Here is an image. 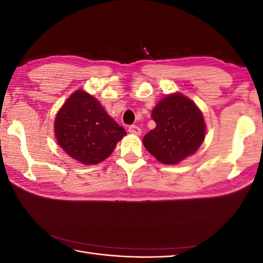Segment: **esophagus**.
Returning <instances> with one entry per match:
<instances>
[{
  "label": "esophagus",
  "instance_id": "34e87169",
  "mask_svg": "<svg viewBox=\"0 0 263 263\" xmlns=\"http://www.w3.org/2000/svg\"><path fill=\"white\" fill-rule=\"evenodd\" d=\"M128 132L130 133V134H134V135H140L141 134V129L139 128L138 126H136V125H133V126H129V128H128Z\"/></svg>",
  "mask_w": 263,
  "mask_h": 263
}]
</instances>
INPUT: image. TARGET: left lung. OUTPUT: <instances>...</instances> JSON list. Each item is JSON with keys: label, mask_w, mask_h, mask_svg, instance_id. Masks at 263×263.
Segmentation results:
<instances>
[{"label": "left lung", "mask_w": 263, "mask_h": 263, "mask_svg": "<svg viewBox=\"0 0 263 263\" xmlns=\"http://www.w3.org/2000/svg\"><path fill=\"white\" fill-rule=\"evenodd\" d=\"M156 128L142 139L158 161L176 164L193 155L205 138L203 114L193 101L180 93L163 98L153 109Z\"/></svg>", "instance_id": "8db88e82"}]
</instances>
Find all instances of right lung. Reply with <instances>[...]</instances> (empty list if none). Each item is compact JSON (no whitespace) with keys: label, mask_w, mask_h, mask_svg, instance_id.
<instances>
[{"label":"right lung","mask_w":263,"mask_h":263,"mask_svg":"<svg viewBox=\"0 0 263 263\" xmlns=\"http://www.w3.org/2000/svg\"><path fill=\"white\" fill-rule=\"evenodd\" d=\"M54 134L59 146L70 157L89 165L109 157L126 132L97 99L78 90L55 116Z\"/></svg>","instance_id":"obj_1"}]
</instances>
